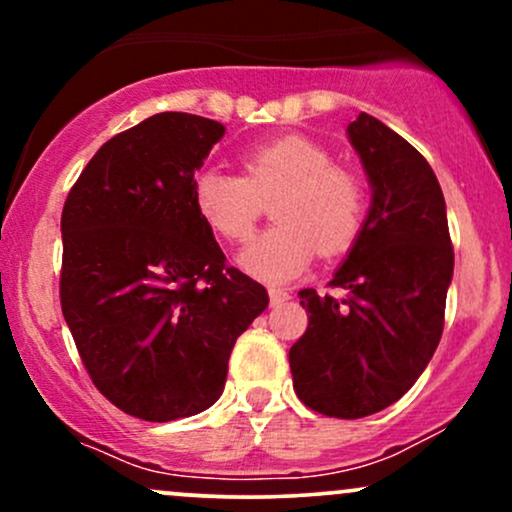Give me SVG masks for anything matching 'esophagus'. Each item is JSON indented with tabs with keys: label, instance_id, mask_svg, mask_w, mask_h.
<instances>
[{
	"label": "esophagus",
	"instance_id": "obj_1",
	"mask_svg": "<svg viewBox=\"0 0 512 512\" xmlns=\"http://www.w3.org/2000/svg\"><path fill=\"white\" fill-rule=\"evenodd\" d=\"M284 301H289V291L276 289V286H272V289H269V303H272V305H281Z\"/></svg>",
	"mask_w": 512,
	"mask_h": 512
}]
</instances>
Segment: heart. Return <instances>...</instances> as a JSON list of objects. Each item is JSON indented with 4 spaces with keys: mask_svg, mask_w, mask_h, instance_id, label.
I'll return each instance as SVG.
<instances>
[{
    "mask_svg": "<svg viewBox=\"0 0 512 512\" xmlns=\"http://www.w3.org/2000/svg\"><path fill=\"white\" fill-rule=\"evenodd\" d=\"M243 175L202 168L192 178V204L216 236L243 243L255 231L264 202L279 226L269 228L238 255L245 272L262 281H289L315 252L349 250L366 221V185L351 168L332 163L313 139L286 134L240 156Z\"/></svg>",
    "mask_w": 512,
    "mask_h": 512,
    "instance_id": "obj_1",
    "label": "heart"
}]
</instances>
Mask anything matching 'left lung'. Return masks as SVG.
I'll list each match as a JSON object with an SVG mask.
<instances>
[{
	"mask_svg": "<svg viewBox=\"0 0 512 512\" xmlns=\"http://www.w3.org/2000/svg\"><path fill=\"white\" fill-rule=\"evenodd\" d=\"M373 202L330 281L344 298L298 291L308 330L291 346L293 390L305 407L361 419L397 402L431 361L455 267L445 199L428 161L361 113L346 127Z\"/></svg>",
	"mask_w": 512,
	"mask_h": 512,
	"instance_id": "obj_1",
	"label": "left lung"
}]
</instances>
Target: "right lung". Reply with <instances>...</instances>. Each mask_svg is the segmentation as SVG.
Returning a JSON list of instances; mask_svg holds the SVG:
<instances>
[{
	"instance_id": "1",
	"label": "right lung",
	"mask_w": 512,
	"mask_h": 512,
	"mask_svg": "<svg viewBox=\"0 0 512 512\" xmlns=\"http://www.w3.org/2000/svg\"><path fill=\"white\" fill-rule=\"evenodd\" d=\"M223 132L209 117L151 115L108 139L64 202L62 315L93 385L137 419L209 409L236 339L269 303L192 204Z\"/></svg>"
}]
</instances>
